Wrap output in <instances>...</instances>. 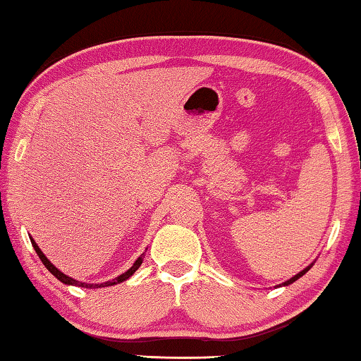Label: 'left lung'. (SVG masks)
<instances>
[{
	"label": "left lung",
	"instance_id": "obj_1",
	"mask_svg": "<svg viewBox=\"0 0 361 361\" xmlns=\"http://www.w3.org/2000/svg\"><path fill=\"white\" fill-rule=\"evenodd\" d=\"M309 269H310V267H307V269H304V271H301V272H299V274H296V276H295V277H291V279L288 280V282H285L283 285H290V283H293V282H295V280H298L299 277H301V276H304V274H305V272H307V271H309Z\"/></svg>",
	"mask_w": 361,
	"mask_h": 361
}]
</instances>
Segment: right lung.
Here are the masks:
<instances>
[{"label": "right lung", "instance_id": "obj_1", "mask_svg": "<svg viewBox=\"0 0 361 361\" xmlns=\"http://www.w3.org/2000/svg\"><path fill=\"white\" fill-rule=\"evenodd\" d=\"M32 245H33V248H35V252L38 253V256H39V259L42 261V264H44L47 269H49V272L52 274V276H56L60 282L62 283H65V285H75V286H82V288H103V286H111V285H116V283H121V282H124V280H127L129 279L133 272L137 271V269L140 267V264H142L143 262V258L142 256H140V258L133 262V266L129 269V271L127 272H124V274H121L119 277H116V279H113L111 282H105V283H97V285H94V283H84V282H78V280H75V279H71V277H68V276H65L63 272H60L59 269L52 264L51 261H49L46 256H44V253L41 252L39 250V247L36 245V242L32 239Z\"/></svg>", "mask_w": 361, "mask_h": 361}]
</instances>
